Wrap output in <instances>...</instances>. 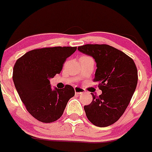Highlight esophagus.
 I'll list each match as a JSON object with an SVG mask.
<instances>
[{
	"mask_svg": "<svg viewBox=\"0 0 152 152\" xmlns=\"http://www.w3.org/2000/svg\"><path fill=\"white\" fill-rule=\"evenodd\" d=\"M74 89H75V94H83L85 92V90L80 87L75 86Z\"/></svg>",
	"mask_w": 152,
	"mask_h": 152,
	"instance_id": "1",
	"label": "esophagus"
}]
</instances>
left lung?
I'll use <instances>...</instances> for the list:
<instances>
[{
  "label": "left lung",
  "mask_w": 152,
  "mask_h": 152,
  "mask_svg": "<svg viewBox=\"0 0 152 152\" xmlns=\"http://www.w3.org/2000/svg\"><path fill=\"white\" fill-rule=\"evenodd\" d=\"M78 50L92 56L96 63L94 82L102 91L84 106L88 119L100 127L116 122L126 110L137 83V70L132 58L108 45H85Z\"/></svg>",
  "instance_id": "obj_1"
}]
</instances>
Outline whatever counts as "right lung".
Listing matches in <instances>:
<instances>
[{"instance_id":"obj_1","label":"right lung","mask_w":152,"mask_h":152,"mask_svg":"<svg viewBox=\"0 0 152 152\" xmlns=\"http://www.w3.org/2000/svg\"><path fill=\"white\" fill-rule=\"evenodd\" d=\"M77 47H54L33 50L18 59L14 66L13 81L26 108L43 123L57 121L67 102L75 96L74 88L52 90L50 79L62 70L64 63Z\"/></svg>"}]
</instances>
